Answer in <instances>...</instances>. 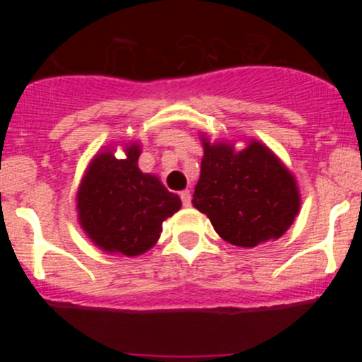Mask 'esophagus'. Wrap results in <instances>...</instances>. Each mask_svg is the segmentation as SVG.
<instances>
[{
    "label": "esophagus",
    "mask_w": 362,
    "mask_h": 362,
    "mask_svg": "<svg viewBox=\"0 0 362 362\" xmlns=\"http://www.w3.org/2000/svg\"><path fill=\"white\" fill-rule=\"evenodd\" d=\"M180 199H182V204H184L185 207H189L190 202H192V194H190L189 190H182Z\"/></svg>",
    "instance_id": "obj_1"
}]
</instances>
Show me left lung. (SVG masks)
Listing matches in <instances>:
<instances>
[{"mask_svg": "<svg viewBox=\"0 0 362 362\" xmlns=\"http://www.w3.org/2000/svg\"><path fill=\"white\" fill-rule=\"evenodd\" d=\"M192 204L223 240L250 248L284 235L300 211V194L289 170L264 144L253 141L235 153L231 144L204 141Z\"/></svg>", "mask_w": 362, "mask_h": 362, "instance_id": "1", "label": "left lung"}]
</instances>
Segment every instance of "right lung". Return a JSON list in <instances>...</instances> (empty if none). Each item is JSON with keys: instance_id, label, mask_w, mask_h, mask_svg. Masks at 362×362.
Segmentation results:
<instances>
[{"instance_id": "obj_1", "label": "right lung", "mask_w": 362, "mask_h": 362, "mask_svg": "<svg viewBox=\"0 0 362 362\" xmlns=\"http://www.w3.org/2000/svg\"><path fill=\"white\" fill-rule=\"evenodd\" d=\"M139 146L126 160L102 153L91 161L78 190L80 224L105 252L141 255L160 238L161 223L180 209V197L138 168Z\"/></svg>"}]
</instances>
